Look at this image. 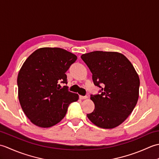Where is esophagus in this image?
<instances>
[{
  "label": "esophagus",
  "mask_w": 159,
  "mask_h": 159,
  "mask_svg": "<svg viewBox=\"0 0 159 159\" xmlns=\"http://www.w3.org/2000/svg\"><path fill=\"white\" fill-rule=\"evenodd\" d=\"M79 98L80 100H85V99L87 98V96H79Z\"/></svg>",
  "instance_id": "obj_1"
}]
</instances>
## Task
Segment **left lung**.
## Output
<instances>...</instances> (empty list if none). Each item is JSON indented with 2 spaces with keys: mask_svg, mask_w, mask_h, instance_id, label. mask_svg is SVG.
<instances>
[{
  "mask_svg": "<svg viewBox=\"0 0 159 159\" xmlns=\"http://www.w3.org/2000/svg\"><path fill=\"white\" fill-rule=\"evenodd\" d=\"M81 59L92 73L94 85L101 89L90 98L95 109L87 114L89 120L102 128H113L126 120L139 98V78L124 55L116 52L93 51Z\"/></svg>",
  "mask_w": 159,
  "mask_h": 159,
  "instance_id": "1",
  "label": "left lung"
}]
</instances>
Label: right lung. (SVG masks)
I'll use <instances>...</instances> for the list:
<instances>
[{"instance_id": "obj_1", "label": "right lung", "mask_w": 159, "mask_h": 159, "mask_svg": "<svg viewBox=\"0 0 159 159\" xmlns=\"http://www.w3.org/2000/svg\"><path fill=\"white\" fill-rule=\"evenodd\" d=\"M77 57L60 48H42L30 55L18 73V98L24 113L33 124L51 127L65 117L79 95L69 92L66 72Z\"/></svg>"}]
</instances>
